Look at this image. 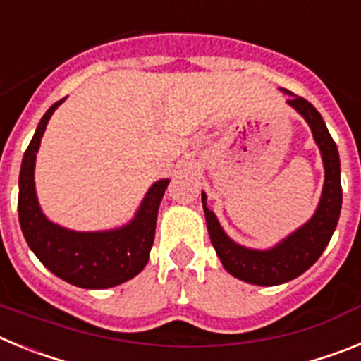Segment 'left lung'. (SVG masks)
Returning <instances> with one entry per match:
<instances>
[{
  "mask_svg": "<svg viewBox=\"0 0 361 361\" xmlns=\"http://www.w3.org/2000/svg\"><path fill=\"white\" fill-rule=\"evenodd\" d=\"M283 92L289 94L288 90ZM288 104L307 121L312 137L320 148L322 161H324V190H322L320 204L311 220L271 250H250L233 242L226 235L224 229L220 228L215 213L206 206V193H202V206L206 213L209 238L220 262L233 276L247 283H255V286H279L307 271L329 244L336 229L338 219H340V209H342L340 157H338L336 142L333 141L318 110L309 101L293 95L291 99H288Z\"/></svg>",
  "mask_w": 361,
  "mask_h": 361,
  "instance_id": "obj_1",
  "label": "left lung"
}]
</instances>
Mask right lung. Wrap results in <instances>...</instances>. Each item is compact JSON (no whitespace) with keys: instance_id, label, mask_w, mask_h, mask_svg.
<instances>
[{"instance_id":"1","label":"right lung","mask_w":361,"mask_h":361,"mask_svg":"<svg viewBox=\"0 0 361 361\" xmlns=\"http://www.w3.org/2000/svg\"><path fill=\"white\" fill-rule=\"evenodd\" d=\"M63 101L47 110L23 155L19 171V226L28 247L56 276L85 289L114 288L139 275L148 264L159 206L170 178H161L149 188L139 212L123 228L82 233L50 222L37 202L34 166L44 128Z\"/></svg>"}]
</instances>
